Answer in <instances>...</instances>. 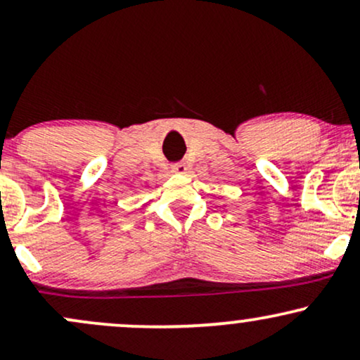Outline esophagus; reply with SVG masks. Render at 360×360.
<instances>
[{
	"instance_id": "esophagus-1",
	"label": "esophagus",
	"mask_w": 360,
	"mask_h": 360,
	"mask_svg": "<svg viewBox=\"0 0 360 360\" xmlns=\"http://www.w3.org/2000/svg\"><path fill=\"white\" fill-rule=\"evenodd\" d=\"M172 171L177 172V174H188L189 172V167L186 166V162H177L172 166Z\"/></svg>"
}]
</instances>
